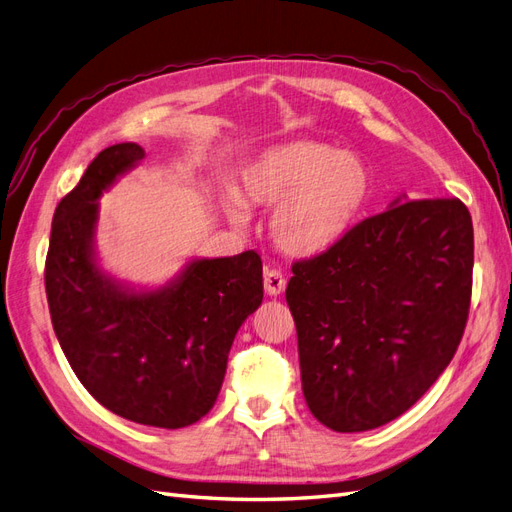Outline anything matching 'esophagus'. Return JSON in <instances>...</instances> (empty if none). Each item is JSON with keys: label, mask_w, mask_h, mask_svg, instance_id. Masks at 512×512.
Segmentation results:
<instances>
[{"label": "esophagus", "mask_w": 512, "mask_h": 512, "mask_svg": "<svg viewBox=\"0 0 512 512\" xmlns=\"http://www.w3.org/2000/svg\"><path fill=\"white\" fill-rule=\"evenodd\" d=\"M284 290H286V277L277 269H267L265 271V292L269 294V297H280Z\"/></svg>", "instance_id": "esophagus-1"}]
</instances>
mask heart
Returning <instances> with one entry per match:
<instances>
[{
	"instance_id": "1",
	"label": "heart",
	"mask_w": 512,
	"mask_h": 512,
	"mask_svg": "<svg viewBox=\"0 0 512 512\" xmlns=\"http://www.w3.org/2000/svg\"><path fill=\"white\" fill-rule=\"evenodd\" d=\"M369 194L371 173L361 156L297 138L247 162L239 192H226L224 209L232 224L245 226L247 205L273 207L269 235L277 250L292 258H314L348 235Z\"/></svg>"
}]
</instances>
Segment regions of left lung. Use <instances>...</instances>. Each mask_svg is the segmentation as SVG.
<instances>
[{"label":"left lung","mask_w":512,"mask_h":512,"mask_svg":"<svg viewBox=\"0 0 512 512\" xmlns=\"http://www.w3.org/2000/svg\"><path fill=\"white\" fill-rule=\"evenodd\" d=\"M472 267L468 207L406 194L329 252L294 262L286 303L309 412L354 433L410 410L457 352Z\"/></svg>","instance_id":"1"}]
</instances>
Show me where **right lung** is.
<instances>
[{
    "label": "right lung",
    "mask_w": 512,
    "mask_h": 512,
    "mask_svg": "<svg viewBox=\"0 0 512 512\" xmlns=\"http://www.w3.org/2000/svg\"><path fill=\"white\" fill-rule=\"evenodd\" d=\"M143 158L136 143L106 147L61 198L44 284L59 346L85 389L132 423L179 429L218 399L235 335L262 303V262L256 252L192 258L156 288L104 271L98 200Z\"/></svg>",
    "instance_id": "add662e5"
}]
</instances>
